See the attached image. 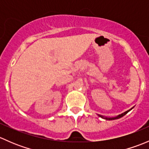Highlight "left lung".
Here are the masks:
<instances>
[{
  "label": "left lung",
  "instance_id": "1",
  "mask_svg": "<svg viewBox=\"0 0 149 149\" xmlns=\"http://www.w3.org/2000/svg\"><path fill=\"white\" fill-rule=\"evenodd\" d=\"M132 109V108L130 109H129V110H127V111H126V112H123V114H121V115H118V117H115V118H104L103 116H102V115H99V116L100 117H101V118H104V119H106V120H115V119H118V118H122V117H123L124 116V115H125L127 113V112H129V111L130 110H131Z\"/></svg>",
  "mask_w": 149,
  "mask_h": 149
}]
</instances>
